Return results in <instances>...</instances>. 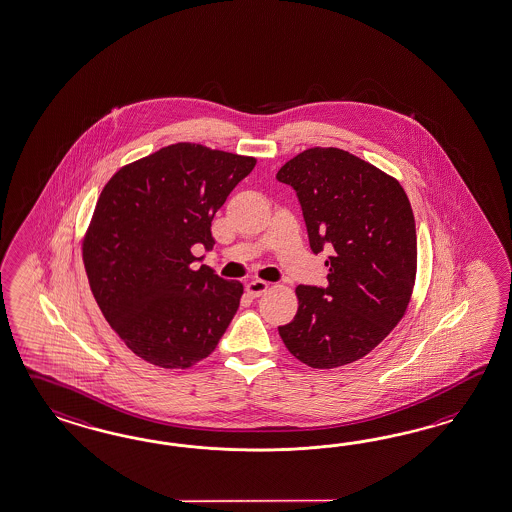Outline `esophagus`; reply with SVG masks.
Returning <instances> with one entry per match:
<instances>
[{"label":"esophagus","mask_w":512,"mask_h":512,"mask_svg":"<svg viewBox=\"0 0 512 512\" xmlns=\"http://www.w3.org/2000/svg\"><path fill=\"white\" fill-rule=\"evenodd\" d=\"M267 289H269V284L263 282V280H252L247 284V293L250 297H260Z\"/></svg>","instance_id":"1"}]
</instances>
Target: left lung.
Returning a JSON list of instances; mask_svg holds the SVG:
<instances>
[{"label":"left lung","mask_w":512,"mask_h":512,"mask_svg":"<svg viewBox=\"0 0 512 512\" xmlns=\"http://www.w3.org/2000/svg\"><path fill=\"white\" fill-rule=\"evenodd\" d=\"M276 180L297 193L310 249H330L327 288L297 286L280 338L306 366L353 364L407 312L418 269L410 200L394 176L340 148H308Z\"/></svg>","instance_id":"obj_1"}]
</instances>
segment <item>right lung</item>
Instances as JSON below:
<instances>
[{
    "instance_id": "right-lung-1",
    "label": "right lung",
    "mask_w": 512,
    "mask_h": 512,
    "mask_svg": "<svg viewBox=\"0 0 512 512\" xmlns=\"http://www.w3.org/2000/svg\"><path fill=\"white\" fill-rule=\"evenodd\" d=\"M256 165L250 156L176 143L124 165L105 184L83 237V263L107 323L154 366L210 356L239 308L243 284L208 265L211 221Z\"/></svg>"
}]
</instances>
